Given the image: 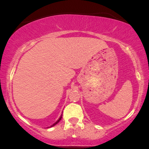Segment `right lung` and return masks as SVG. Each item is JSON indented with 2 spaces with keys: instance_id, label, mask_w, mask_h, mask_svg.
I'll list each match as a JSON object with an SVG mask.
<instances>
[{
  "instance_id": "right-lung-1",
  "label": "right lung",
  "mask_w": 149,
  "mask_h": 149,
  "mask_svg": "<svg viewBox=\"0 0 149 149\" xmlns=\"http://www.w3.org/2000/svg\"><path fill=\"white\" fill-rule=\"evenodd\" d=\"M61 117H62V115H61V116H60V118H59V120H58L57 121V122H56V123H54V124H53V125H51V126H50V127H53V126H54V125H56V124H57V123H59V121H60V120L61 119Z\"/></svg>"
}]
</instances>
